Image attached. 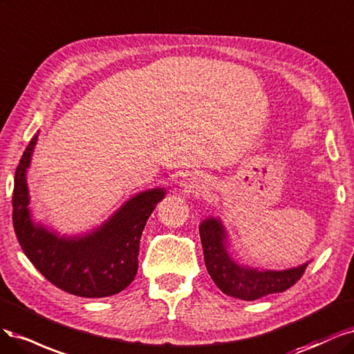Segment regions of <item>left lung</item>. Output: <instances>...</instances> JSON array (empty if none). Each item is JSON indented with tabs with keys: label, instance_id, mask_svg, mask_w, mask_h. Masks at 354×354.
I'll use <instances>...</instances> for the list:
<instances>
[{
	"label": "left lung",
	"instance_id": "1",
	"mask_svg": "<svg viewBox=\"0 0 354 354\" xmlns=\"http://www.w3.org/2000/svg\"><path fill=\"white\" fill-rule=\"evenodd\" d=\"M204 263L214 283L231 297L253 301L268 294L282 292L297 282L309 263L287 270H259L238 265L226 250V232L219 219L200 225Z\"/></svg>",
	"mask_w": 354,
	"mask_h": 354
}]
</instances>
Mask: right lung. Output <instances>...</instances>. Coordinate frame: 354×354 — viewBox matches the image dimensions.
<instances>
[{"mask_svg": "<svg viewBox=\"0 0 354 354\" xmlns=\"http://www.w3.org/2000/svg\"><path fill=\"white\" fill-rule=\"evenodd\" d=\"M38 135L21 156L15 176L13 226L26 257L57 288L86 299H101L123 291L138 270L140 239L144 226L165 197L154 188L132 197L102 223L84 236L64 238L32 222L26 170Z\"/></svg>", "mask_w": 354, "mask_h": 354, "instance_id": "obj_1", "label": "right lung"}]
</instances>
